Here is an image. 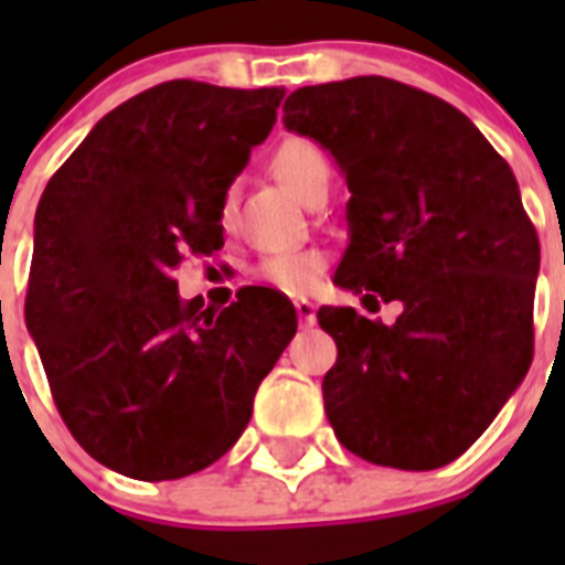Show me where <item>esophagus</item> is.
Masks as SVG:
<instances>
[{
	"mask_svg": "<svg viewBox=\"0 0 565 565\" xmlns=\"http://www.w3.org/2000/svg\"><path fill=\"white\" fill-rule=\"evenodd\" d=\"M294 308H297L302 328L317 326V306H313V302H308V299H297V302H294Z\"/></svg>",
	"mask_w": 565,
	"mask_h": 565,
	"instance_id": "1",
	"label": "esophagus"
}]
</instances>
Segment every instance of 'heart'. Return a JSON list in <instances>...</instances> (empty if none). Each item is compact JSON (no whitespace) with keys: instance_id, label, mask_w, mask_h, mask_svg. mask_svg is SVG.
<instances>
[{"instance_id":"b5f03b06","label":"heart","mask_w":565,"mask_h":565,"mask_svg":"<svg viewBox=\"0 0 565 565\" xmlns=\"http://www.w3.org/2000/svg\"><path fill=\"white\" fill-rule=\"evenodd\" d=\"M271 169L299 201H308L319 186H328L331 167L326 152L306 138H288L279 143L271 158ZM223 217L232 214V198L223 201ZM328 257L319 248H299V252L271 254L257 266V277L282 294H308L319 286L326 274Z\"/></svg>"}]
</instances>
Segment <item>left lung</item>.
<instances>
[{"mask_svg": "<svg viewBox=\"0 0 565 565\" xmlns=\"http://www.w3.org/2000/svg\"><path fill=\"white\" fill-rule=\"evenodd\" d=\"M282 124L342 169L351 201L339 288L398 299L382 326L319 308L337 342L326 413L359 458L396 469L456 461L532 364L541 243L509 163L461 109L382 76L302 87Z\"/></svg>", "mask_w": 565, "mask_h": 565, "instance_id": "left-lung-1", "label": "left lung"}]
</instances>
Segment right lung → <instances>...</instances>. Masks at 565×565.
<instances>
[{"label": "right lung", "instance_id": "right-lung-1", "mask_svg": "<svg viewBox=\"0 0 565 565\" xmlns=\"http://www.w3.org/2000/svg\"><path fill=\"white\" fill-rule=\"evenodd\" d=\"M282 87L163 82L107 113L44 189L24 322L67 430L104 467L172 481L234 447L297 333L271 288L217 311L172 271L223 246V201Z\"/></svg>", "mask_w": 565, "mask_h": 565}]
</instances>
